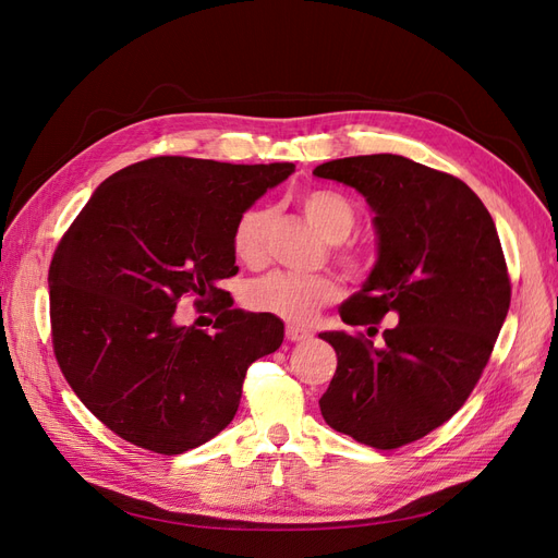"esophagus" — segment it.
I'll return each instance as SVG.
<instances>
[{"instance_id":"1","label":"esophagus","mask_w":558,"mask_h":558,"mask_svg":"<svg viewBox=\"0 0 558 558\" xmlns=\"http://www.w3.org/2000/svg\"><path fill=\"white\" fill-rule=\"evenodd\" d=\"M286 337H289L291 342H305L312 337V332L307 328H300V326H289L286 328Z\"/></svg>"}]
</instances>
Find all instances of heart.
<instances>
[{
    "instance_id": "b5f03b06",
    "label": "heart",
    "mask_w": 558,
    "mask_h": 558,
    "mask_svg": "<svg viewBox=\"0 0 558 558\" xmlns=\"http://www.w3.org/2000/svg\"><path fill=\"white\" fill-rule=\"evenodd\" d=\"M298 205L307 221L324 234L326 242H342L356 226V211L351 202L340 193L314 189L298 197ZM272 211L267 207H248L234 223L232 230V248L238 258L246 265H260L267 258V232ZM340 260L351 272H361L363 263L356 253H340ZM340 295V286L335 279L316 275L302 277L291 272H272L248 289V305L256 312L275 314L291 324H307L316 316V312L330 305Z\"/></svg>"
}]
</instances>
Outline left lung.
I'll use <instances>...</instances> for the list:
<instances>
[{"mask_svg": "<svg viewBox=\"0 0 558 558\" xmlns=\"http://www.w3.org/2000/svg\"><path fill=\"white\" fill-rule=\"evenodd\" d=\"M314 174L356 189L375 211L377 263L342 320H398L381 347L344 330L318 335L337 353L320 414L356 442L398 449L459 412L492 356L510 310L498 232L461 179L410 158H340Z\"/></svg>", "mask_w": 558, "mask_h": 558, "instance_id": "left-lung-1", "label": "left lung"}]
</instances>
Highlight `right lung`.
<instances>
[{
  "label": "right lung",
  "instance_id": "add662e5",
  "mask_svg": "<svg viewBox=\"0 0 558 558\" xmlns=\"http://www.w3.org/2000/svg\"><path fill=\"white\" fill-rule=\"evenodd\" d=\"M291 162L230 165L160 156L97 185L48 269L50 330L64 379L123 440L174 456L209 442L238 414L253 361L283 342L275 314L232 307V230ZM193 292L217 320L179 327Z\"/></svg>",
  "mask_w": 558,
  "mask_h": 558
}]
</instances>
